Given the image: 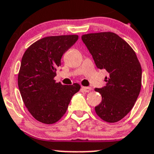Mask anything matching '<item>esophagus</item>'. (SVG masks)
Instances as JSON below:
<instances>
[{"mask_svg": "<svg viewBox=\"0 0 154 154\" xmlns=\"http://www.w3.org/2000/svg\"><path fill=\"white\" fill-rule=\"evenodd\" d=\"M82 90L85 92H89L92 90V88L89 87V86H87V87H86V86H83V87H82Z\"/></svg>", "mask_w": 154, "mask_h": 154, "instance_id": "1", "label": "esophagus"}]
</instances>
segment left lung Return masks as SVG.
Wrapping results in <instances>:
<instances>
[{
	"label": "left lung",
	"instance_id": "8db88e82",
	"mask_svg": "<svg viewBox=\"0 0 154 154\" xmlns=\"http://www.w3.org/2000/svg\"><path fill=\"white\" fill-rule=\"evenodd\" d=\"M82 41L99 69H105L106 86L95 88L102 97L95 107L97 115L107 123L122 120L133 107L141 87L142 70L132 47L113 32L92 33Z\"/></svg>",
	"mask_w": 154,
	"mask_h": 154
}]
</instances>
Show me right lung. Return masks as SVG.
Listing matches in <instances>:
<instances>
[{"mask_svg": "<svg viewBox=\"0 0 154 154\" xmlns=\"http://www.w3.org/2000/svg\"><path fill=\"white\" fill-rule=\"evenodd\" d=\"M78 40V35L46 37L36 41L22 56L18 86L25 107L33 117L45 124L60 120L71 98L80 89L78 83H56L62 56Z\"/></svg>", "mask_w": 154, "mask_h": 154, "instance_id": "right-lung-1", "label": "right lung"}]
</instances>
